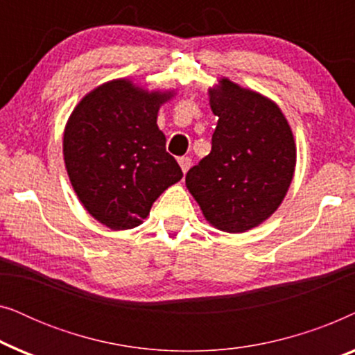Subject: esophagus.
Masks as SVG:
<instances>
[{"label":"esophagus","mask_w":355,"mask_h":355,"mask_svg":"<svg viewBox=\"0 0 355 355\" xmlns=\"http://www.w3.org/2000/svg\"><path fill=\"white\" fill-rule=\"evenodd\" d=\"M178 162H179V166H181V169H182V173H187L189 168H191V164H192V159L189 157H181Z\"/></svg>","instance_id":"1"}]
</instances>
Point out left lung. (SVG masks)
I'll return each mask as SVG.
<instances>
[{"label": "left lung", "mask_w": 355, "mask_h": 355, "mask_svg": "<svg viewBox=\"0 0 355 355\" xmlns=\"http://www.w3.org/2000/svg\"><path fill=\"white\" fill-rule=\"evenodd\" d=\"M218 116L211 152L189 169L186 186L218 230L245 232L273 215L294 176L295 144L278 105L221 79L210 89Z\"/></svg>", "instance_id": "8db88e82"}]
</instances>
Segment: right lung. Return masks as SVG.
Segmentation results:
<instances>
[{
  "label": "right lung",
  "instance_id": "obj_1",
  "mask_svg": "<svg viewBox=\"0 0 355 355\" xmlns=\"http://www.w3.org/2000/svg\"><path fill=\"white\" fill-rule=\"evenodd\" d=\"M173 92H147L128 79L87 94L66 124L62 153L85 210L111 230L139 226L182 171L166 152L158 110Z\"/></svg>",
  "mask_w": 355,
  "mask_h": 355
}]
</instances>
